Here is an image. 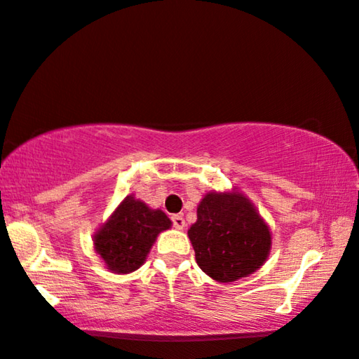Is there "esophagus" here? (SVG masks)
I'll return each mask as SVG.
<instances>
[{"mask_svg": "<svg viewBox=\"0 0 359 359\" xmlns=\"http://www.w3.org/2000/svg\"><path fill=\"white\" fill-rule=\"evenodd\" d=\"M172 223H174V228H177V229L185 228V219L182 215H174V217H172Z\"/></svg>", "mask_w": 359, "mask_h": 359, "instance_id": "esophagus-1", "label": "esophagus"}]
</instances>
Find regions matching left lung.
<instances>
[{
	"mask_svg": "<svg viewBox=\"0 0 359 359\" xmlns=\"http://www.w3.org/2000/svg\"><path fill=\"white\" fill-rule=\"evenodd\" d=\"M187 235L200 269L217 283H235L256 272L272 245L269 224L235 189L205 194Z\"/></svg>",
	"mask_w": 359,
	"mask_h": 359,
	"instance_id": "left-lung-1",
	"label": "left lung"
}]
</instances>
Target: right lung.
Segmentation results:
<instances>
[{
	"mask_svg": "<svg viewBox=\"0 0 359 359\" xmlns=\"http://www.w3.org/2000/svg\"><path fill=\"white\" fill-rule=\"evenodd\" d=\"M170 226L172 222L162 210L147 207L135 195H128L97 229L93 248L107 269L114 274H130L144 264L159 233Z\"/></svg>",
	"mask_w": 359,
	"mask_h": 359,
	"instance_id": "obj_1",
	"label": "right lung"
}]
</instances>
